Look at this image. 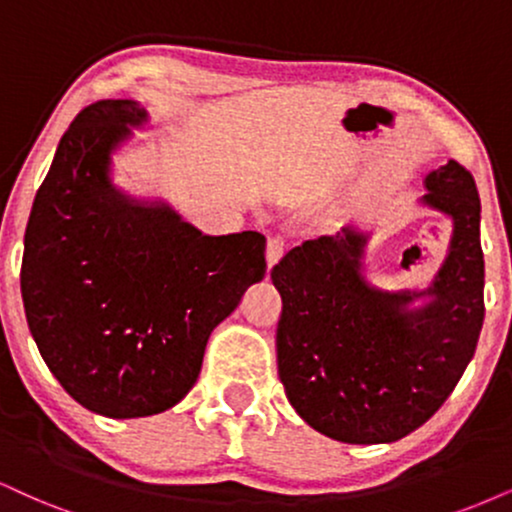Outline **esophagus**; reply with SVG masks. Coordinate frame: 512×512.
<instances>
[{"label": "esophagus", "mask_w": 512, "mask_h": 512, "mask_svg": "<svg viewBox=\"0 0 512 512\" xmlns=\"http://www.w3.org/2000/svg\"><path fill=\"white\" fill-rule=\"evenodd\" d=\"M285 237L280 235H273L268 239V251H266V258H268V268H273L277 261H280L282 256H285Z\"/></svg>", "instance_id": "obj_1"}]
</instances>
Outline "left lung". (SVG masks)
Returning <instances> with one entry per match:
<instances>
[{
    "label": "left lung",
    "instance_id": "obj_1",
    "mask_svg": "<svg viewBox=\"0 0 512 512\" xmlns=\"http://www.w3.org/2000/svg\"><path fill=\"white\" fill-rule=\"evenodd\" d=\"M422 204L453 223L451 249L425 292H389L363 275L368 232L344 225L306 239L270 270L282 296L277 375L296 413L344 444H389L449 399L484 320L479 194L460 163L425 178ZM425 295L422 307L412 301Z\"/></svg>",
    "mask_w": 512,
    "mask_h": 512
}]
</instances>
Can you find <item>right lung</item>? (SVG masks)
Wrapping results in <instances>:
<instances>
[{
	"label": "right lung",
	"instance_id": "obj_1",
	"mask_svg": "<svg viewBox=\"0 0 512 512\" xmlns=\"http://www.w3.org/2000/svg\"><path fill=\"white\" fill-rule=\"evenodd\" d=\"M147 111L82 109L37 189L21 294L40 356L80 406L106 418L173 408L197 382L213 327L266 275V237L201 235L163 201L111 182V154Z\"/></svg>",
	"mask_w": 512,
	"mask_h": 512
}]
</instances>
